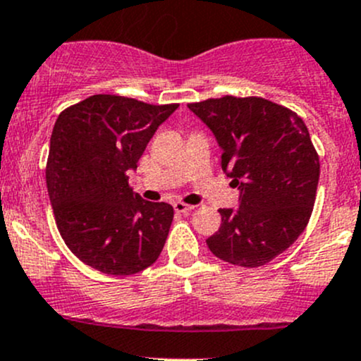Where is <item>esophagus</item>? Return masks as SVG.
<instances>
[{
	"label": "esophagus",
	"instance_id": "1",
	"mask_svg": "<svg viewBox=\"0 0 361 361\" xmlns=\"http://www.w3.org/2000/svg\"><path fill=\"white\" fill-rule=\"evenodd\" d=\"M173 207H174V211H176V213H181V214L190 213V211L194 209V206H190V204H185V202H174Z\"/></svg>",
	"mask_w": 361,
	"mask_h": 361
}]
</instances>
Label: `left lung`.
Wrapping results in <instances>:
<instances>
[{
  "label": "left lung",
  "mask_w": 361,
  "mask_h": 361,
  "mask_svg": "<svg viewBox=\"0 0 361 361\" xmlns=\"http://www.w3.org/2000/svg\"><path fill=\"white\" fill-rule=\"evenodd\" d=\"M221 148V169L239 188V209H220L221 225L206 239L214 257L260 267L304 232L316 199L319 157L304 120L264 97L188 104Z\"/></svg>",
  "instance_id": "left-lung-1"
}]
</instances>
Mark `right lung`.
<instances>
[{
    "instance_id": "1",
    "label": "right lung",
    "mask_w": 361,
    "mask_h": 361,
    "mask_svg": "<svg viewBox=\"0 0 361 361\" xmlns=\"http://www.w3.org/2000/svg\"><path fill=\"white\" fill-rule=\"evenodd\" d=\"M176 108L96 94L57 116L45 171L50 204L68 248L96 271L136 274L164 248L173 206L141 199L129 173Z\"/></svg>"
}]
</instances>
